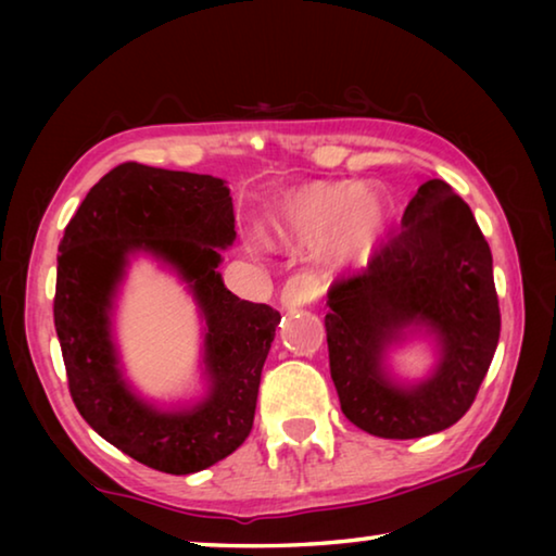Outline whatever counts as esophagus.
Segmentation results:
<instances>
[{"label":"esophagus","instance_id":"1","mask_svg":"<svg viewBox=\"0 0 556 556\" xmlns=\"http://www.w3.org/2000/svg\"><path fill=\"white\" fill-rule=\"evenodd\" d=\"M318 291V279L314 275H308V271H301V275H294L287 279V285L281 287V308H287V312H294V308L301 306H308L312 301H316Z\"/></svg>","mask_w":556,"mask_h":556}]
</instances>
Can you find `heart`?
<instances>
[{"mask_svg":"<svg viewBox=\"0 0 556 556\" xmlns=\"http://www.w3.org/2000/svg\"><path fill=\"white\" fill-rule=\"evenodd\" d=\"M390 218V201L375 188L318 186L281 203L271 225L289 244H321L326 260L351 262L380 242Z\"/></svg>","mask_w":556,"mask_h":556,"instance_id":"obj_1","label":"heart"}]
</instances>
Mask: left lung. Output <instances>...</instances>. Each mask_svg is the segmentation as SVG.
<instances>
[{"label":"left lung","mask_w":556,"mask_h":556,"mask_svg":"<svg viewBox=\"0 0 556 556\" xmlns=\"http://www.w3.org/2000/svg\"><path fill=\"white\" fill-rule=\"evenodd\" d=\"M328 365L341 409L380 439H419L464 417L501 338L493 255L468 205L431 178L402 232L368 267L328 289ZM425 344L432 365L404 379L393 355Z\"/></svg>","instance_id":"8db88e82"}]
</instances>
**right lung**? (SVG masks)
Listing matches in <instances>:
<instances>
[{
	"instance_id": "1",
	"label": "right lung",
	"mask_w": 556,
	"mask_h": 556,
	"mask_svg": "<svg viewBox=\"0 0 556 556\" xmlns=\"http://www.w3.org/2000/svg\"><path fill=\"white\" fill-rule=\"evenodd\" d=\"M235 242L228 181L119 164L90 188L59 244L53 318L71 397L98 434L149 468L188 476L248 439L260 375L281 321L238 299L218 271ZM154 258L202 318V392L176 403L139 393L121 363L114 316L130 262Z\"/></svg>"
}]
</instances>
